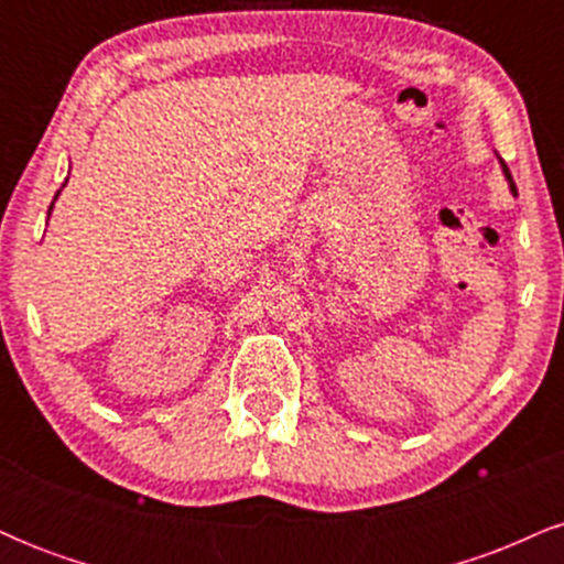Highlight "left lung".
<instances>
[{
  "instance_id": "1",
  "label": "left lung",
  "mask_w": 564,
  "mask_h": 564,
  "mask_svg": "<svg viewBox=\"0 0 564 564\" xmlns=\"http://www.w3.org/2000/svg\"><path fill=\"white\" fill-rule=\"evenodd\" d=\"M501 170H503V177H507V183H509V191H511V196H517V187H514V183H511V174H509L507 164H503V161H501Z\"/></svg>"
}]
</instances>
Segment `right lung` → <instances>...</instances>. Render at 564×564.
<instances>
[{"mask_svg":"<svg viewBox=\"0 0 564 564\" xmlns=\"http://www.w3.org/2000/svg\"><path fill=\"white\" fill-rule=\"evenodd\" d=\"M66 183H68V180H66ZM66 183H63V187H66ZM57 196H61V191H57V193H55V200H57ZM55 200H53V204H50V212H53V206H55Z\"/></svg>","mask_w":564,"mask_h":564,"instance_id":"right-lung-1","label":"right lung"}]
</instances>
